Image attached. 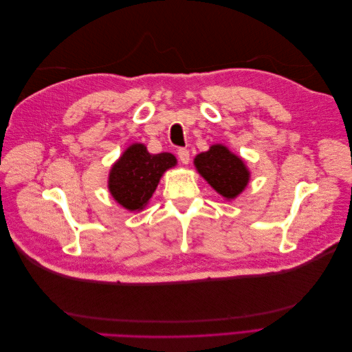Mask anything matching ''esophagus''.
Returning a JSON list of instances; mask_svg holds the SVG:
<instances>
[{
    "label": "esophagus",
    "mask_w": 352,
    "mask_h": 352,
    "mask_svg": "<svg viewBox=\"0 0 352 352\" xmlns=\"http://www.w3.org/2000/svg\"><path fill=\"white\" fill-rule=\"evenodd\" d=\"M177 157L180 160V163H184V164L189 163V151L186 150V148H179Z\"/></svg>",
    "instance_id": "34e87169"
}]
</instances>
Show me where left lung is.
<instances>
[{"label": "left lung", "mask_w": 352, "mask_h": 352, "mask_svg": "<svg viewBox=\"0 0 352 352\" xmlns=\"http://www.w3.org/2000/svg\"><path fill=\"white\" fill-rule=\"evenodd\" d=\"M199 175L226 199L239 195L250 180V172L243 162L226 146L212 145L206 153L195 157Z\"/></svg>", "instance_id": "left-lung-1"}]
</instances>
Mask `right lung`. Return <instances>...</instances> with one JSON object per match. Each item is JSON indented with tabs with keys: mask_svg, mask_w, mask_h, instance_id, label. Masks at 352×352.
<instances>
[{
	"mask_svg": "<svg viewBox=\"0 0 352 352\" xmlns=\"http://www.w3.org/2000/svg\"><path fill=\"white\" fill-rule=\"evenodd\" d=\"M176 166L170 153L150 154L142 144H133L119 158L109 177L113 198L124 208L142 210L167 168Z\"/></svg>",
	"mask_w": 352,
	"mask_h": 352,
	"instance_id": "1",
	"label": "right lung"
}]
</instances>
